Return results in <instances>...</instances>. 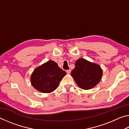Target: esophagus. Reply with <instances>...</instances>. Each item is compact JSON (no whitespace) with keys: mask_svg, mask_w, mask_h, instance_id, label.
Instances as JSON below:
<instances>
[{"mask_svg":"<svg viewBox=\"0 0 129 129\" xmlns=\"http://www.w3.org/2000/svg\"><path fill=\"white\" fill-rule=\"evenodd\" d=\"M66 72H67V73L68 74V75H69L70 73H71V71H70V70H67V71H66Z\"/></svg>","mask_w":129,"mask_h":129,"instance_id":"34e87169","label":"esophagus"}]
</instances>
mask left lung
<instances>
[{"label": "left lung", "mask_w": 129, "mask_h": 129, "mask_svg": "<svg viewBox=\"0 0 129 129\" xmlns=\"http://www.w3.org/2000/svg\"><path fill=\"white\" fill-rule=\"evenodd\" d=\"M71 75L80 88L88 90L94 87L101 80L102 70L100 65L84 58L76 61Z\"/></svg>", "instance_id": "left-lung-1"}]
</instances>
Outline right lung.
<instances>
[{
	"label": "right lung",
	"mask_w": 129,
	"mask_h": 129,
	"mask_svg": "<svg viewBox=\"0 0 129 129\" xmlns=\"http://www.w3.org/2000/svg\"><path fill=\"white\" fill-rule=\"evenodd\" d=\"M66 74L57 63L49 60L35 69L30 77V81L36 90L49 93L56 90Z\"/></svg>",
	"instance_id": "1"
}]
</instances>
